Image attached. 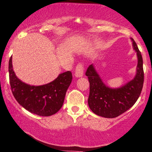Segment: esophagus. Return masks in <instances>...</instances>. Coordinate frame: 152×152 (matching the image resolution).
Returning <instances> with one entry per match:
<instances>
[{
  "label": "esophagus",
  "mask_w": 152,
  "mask_h": 152,
  "mask_svg": "<svg viewBox=\"0 0 152 152\" xmlns=\"http://www.w3.org/2000/svg\"><path fill=\"white\" fill-rule=\"evenodd\" d=\"M75 76L77 78L79 77H82L83 75H84V67H83L82 64H79L77 65L76 68V71H75V73H74Z\"/></svg>",
  "instance_id": "esophagus-1"
}]
</instances>
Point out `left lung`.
<instances>
[{
	"label": "left lung",
	"instance_id": "obj_1",
	"mask_svg": "<svg viewBox=\"0 0 152 152\" xmlns=\"http://www.w3.org/2000/svg\"><path fill=\"white\" fill-rule=\"evenodd\" d=\"M133 48L136 53L138 63L134 78L118 88H111L103 82L93 64L86 72L89 84L88 104L97 115L113 118L123 114L135 104L141 94L144 84L143 59L137 45L131 38Z\"/></svg>",
	"mask_w": 152,
	"mask_h": 152
}]
</instances>
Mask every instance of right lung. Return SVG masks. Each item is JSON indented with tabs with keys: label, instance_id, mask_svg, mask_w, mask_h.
Wrapping results in <instances>:
<instances>
[{
	"label": "right lung",
	"instance_id": "obj_1",
	"mask_svg": "<svg viewBox=\"0 0 152 152\" xmlns=\"http://www.w3.org/2000/svg\"><path fill=\"white\" fill-rule=\"evenodd\" d=\"M9 81L13 95L20 105L39 116H50L62 107L68 86L72 81L71 71L60 73L56 79L41 86L21 81L13 69L12 56L8 64Z\"/></svg>",
	"mask_w": 152,
	"mask_h": 152
}]
</instances>
